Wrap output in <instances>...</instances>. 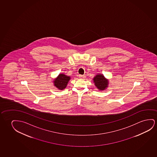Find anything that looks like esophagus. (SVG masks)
Here are the masks:
<instances>
[{
	"label": "esophagus",
	"mask_w": 157,
	"mask_h": 157,
	"mask_svg": "<svg viewBox=\"0 0 157 157\" xmlns=\"http://www.w3.org/2000/svg\"><path fill=\"white\" fill-rule=\"evenodd\" d=\"M78 77H79L80 78H84L86 77V76H84L83 75H80L78 76Z\"/></svg>",
	"instance_id": "1"
}]
</instances>
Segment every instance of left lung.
<instances>
[{
	"mask_svg": "<svg viewBox=\"0 0 157 157\" xmlns=\"http://www.w3.org/2000/svg\"><path fill=\"white\" fill-rule=\"evenodd\" d=\"M94 82L97 88L101 90H104L108 86V81L103 75H97L94 78Z\"/></svg>",
	"mask_w": 157,
	"mask_h": 157,
	"instance_id": "left-lung-1",
	"label": "left lung"
}]
</instances>
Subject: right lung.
Here are the masks:
<instances>
[{"label": "right lung", "instance_id": "add662e5", "mask_svg": "<svg viewBox=\"0 0 157 157\" xmlns=\"http://www.w3.org/2000/svg\"><path fill=\"white\" fill-rule=\"evenodd\" d=\"M70 80V77L64 74H60L58 77L54 80V85L57 88L63 90L66 87L67 83Z\"/></svg>", "mask_w": 157, "mask_h": 157}]
</instances>
